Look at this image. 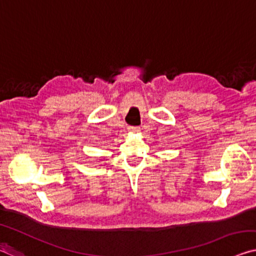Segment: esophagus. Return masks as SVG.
<instances>
[{
	"label": "esophagus",
	"instance_id": "esophagus-1",
	"mask_svg": "<svg viewBox=\"0 0 256 256\" xmlns=\"http://www.w3.org/2000/svg\"><path fill=\"white\" fill-rule=\"evenodd\" d=\"M128 130L130 133H138L140 131V128L139 126H128Z\"/></svg>",
	"mask_w": 256,
	"mask_h": 256
}]
</instances>
